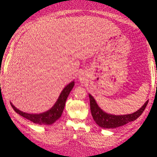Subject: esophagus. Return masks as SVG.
<instances>
[{
    "label": "esophagus",
    "mask_w": 157,
    "mask_h": 157,
    "mask_svg": "<svg viewBox=\"0 0 157 157\" xmlns=\"http://www.w3.org/2000/svg\"><path fill=\"white\" fill-rule=\"evenodd\" d=\"M85 80H86V77H85L83 75H81V76L79 77V80H80V82H83Z\"/></svg>",
    "instance_id": "34e87169"
}]
</instances>
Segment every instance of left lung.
Returning a JSON list of instances; mask_svg holds the SVG:
<instances>
[{
	"label": "left lung",
	"mask_w": 157,
	"mask_h": 157,
	"mask_svg": "<svg viewBox=\"0 0 157 157\" xmlns=\"http://www.w3.org/2000/svg\"><path fill=\"white\" fill-rule=\"evenodd\" d=\"M89 96L90 99V109L94 120L100 127L103 128H116L128 122L134 121L142 114L148 102V100H147L144 105L134 113L125 115H114L105 112L99 107L92 95L89 94Z\"/></svg>",
	"instance_id": "1"
}]
</instances>
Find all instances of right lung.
<instances>
[{"label":"right lung","instance_id":"obj_1","mask_svg":"<svg viewBox=\"0 0 157 157\" xmlns=\"http://www.w3.org/2000/svg\"><path fill=\"white\" fill-rule=\"evenodd\" d=\"M74 86H75V81L68 83L61 91L60 96L55 105L45 112L40 113H29L23 112L21 110L17 109L12 102H11V105L18 114L22 116L23 117L33 122L34 123L38 124V125H52L55 121H57L62 115L65 107V103H66L68 94H70V91L72 90Z\"/></svg>","mask_w":157,"mask_h":157}]
</instances>
